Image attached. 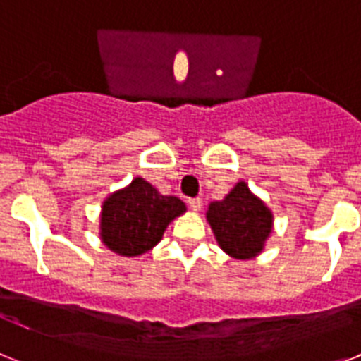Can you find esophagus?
Returning <instances> with one entry per match:
<instances>
[{
  "instance_id": "1",
  "label": "esophagus",
  "mask_w": 361,
  "mask_h": 361,
  "mask_svg": "<svg viewBox=\"0 0 361 361\" xmlns=\"http://www.w3.org/2000/svg\"><path fill=\"white\" fill-rule=\"evenodd\" d=\"M188 206H190L193 212H199V209L202 208V199H199V197H195V199H188Z\"/></svg>"
}]
</instances>
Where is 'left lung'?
<instances>
[{
  "instance_id": "obj_1",
  "label": "left lung",
  "mask_w": 361,
  "mask_h": 361,
  "mask_svg": "<svg viewBox=\"0 0 361 361\" xmlns=\"http://www.w3.org/2000/svg\"><path fill=\"white\" fill-rule=\"evenodd\" d=\"M208 220L220 247L235 258H251L262 251L273 226L266 204L238 183L220 202L209 204Z\"/></svg>"
}]
</instances>
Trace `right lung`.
<instances>
[{
    "label": "right lung",
    "instance_id": "right-lung-1",
    "mask_svg": "<svg viewBox=\"0 0 361 361\" xmlns=\"http://www.w3.org/2000/svg\"><path fill=\"white\" fill-rule=\"evenodd\" d=\"M184 212L183 200L161 195L145 178L137 177L103 204L101 238L111 251L137 257L152 250L171 220Z\"/></svg>",
    "mask_w": 361,
    "mask_h": 361
}]
</instances>
